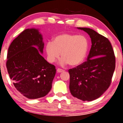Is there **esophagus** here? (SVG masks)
<instances>
[{"instance_id":"34e87169","label":"esophagus","mask_w":123,"mask_h":123,"mask_svg":"<svg viewBox=\"0 0 123 123\" xmlns=\"http://www.w3.org/2000/svg\"><path fill=\"white\" fill-rule=\"evenodd\" d=\"M64 70H63V69H60V68H58L57 69V73H61V72H62V71H63Z\"/></svg>"}]
</instances>
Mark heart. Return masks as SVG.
I'll use <instances>...</instances> for the list:
<instances>
[{"label":"heart","instance_id":"heart-1","mask_svg":"<svg viewBox=\"0 0 123 123\" xmlns=\"http://www.w3.org/2000/svg\"><path fill=\"white\" fill-rule=\"evenodd\" d=\"M88 49V40L83 35L71 33H63L54 37L53 42L48 41L46 45L47 59L50 63L55 62L60 57L59 64L66 66L81 64L86 59Z\"/></svg>","mask_w":123,"mask_h":123}]
</instances>
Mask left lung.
<instances>
[{"mask_svg": "<svg viewBox=\"0 0 123 123\" xmlns=\"http://www.w3.org/2000/svg\"><path fill=\"white\" fill-rule=\"evenodd\" d=\"M90 36L91 47L84 62L70 69L69 89L74 97L83 101L99 98L110 86L115 69V56L109 40L92 29L77 27Z\"/></svg>", "mask_w": 123, "mask_h": 123, "instance_id": "8db88e82", "label": "left lung"}]
</instances>
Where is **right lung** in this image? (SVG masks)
Here are the masks:
<instances>
[{
  "instance_id": "add662e5",
  "label": "right lung",
  "mask_w": 123,
  "mask_h": 123,
  "mask_svg": "<svg viewBox=\"0 0 123 123\" xmlns=\"http://www.w3.org/2000/svg\"><path fill=\"white\" fill-rule=\"evenodd\" d=\"M43 48L42 34L32 28L20 33L8 49L6 67L10 79L17 90L29 99L45 96L52 89L56 69L41 55Z\"/></svg>"
}]
</instances>
